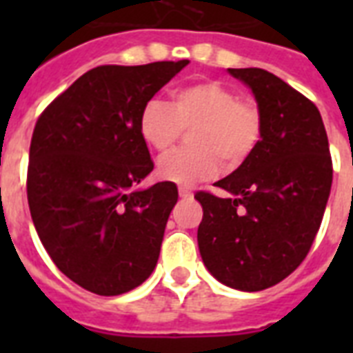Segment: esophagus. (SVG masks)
I'll list each match as a JSON object with an SVG mask.
<instances>
[{"label":"esophagus","instance_id":"esophagus-1","mask_svg":"<svg viewBox=\"0 0 353 353\" xmlns=\"http://www.w3.org/2000/svg\"><path fill=\"white\" fill-rule=\"evenodd\" d=\"M177 192H179V198H183V199L192 198V190H190V188H187V187H179V188H177Z\"/></svg>","mask_w":353,"mask_h":353}]
</instances>
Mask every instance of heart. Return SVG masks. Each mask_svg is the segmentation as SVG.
I'll return each mask as SVG.
<instances>
[{"mask_svg": "<svg viewBox=\"0 0 353 353\" xmlns=\"http://www.w3.org/2000/svg\"><path fill=\"white\" fill-rule=\"evenodd\" d=\"M172 106L150 99L139 112V135L155 152H166L190 132L192 148L176 150L157 163L165 181L192 187L209 181L220 170L245 163L263 133L262 108L254 99L220 80H199L172 91Z\"/></svg>", "mask_w": 353, "mask_h": 353, "instance_id": "heart-1", "label": "heart"}]
</instances>
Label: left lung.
Segmentation results:
<instances>
[{
  "label": "left lung",
  "instance_id": "obj_1",
  "mask_svg": "<svg viewBox=\"0 0 353 353\" xmlns=\"http://www.w3.org/2000/svg\"><path fill=\"white\" fill-rule=\"evenodd\" d=\"M262 108L263 133L251 157L216 187L199 190L198 245L221 284L262 291L290 276L312 249L328 203L334 166L317 106L265 69H229Z\"/></svg>",
  "mask_w": 353,
  "mask_h": 353
}]
</instances>
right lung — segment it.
I'll return each mask as SVG.
<instances>
[{"mask_svg": "<svg viewBox=\"0 0 353 353\" xmlns=\"http://www.w3.org/2000/svg\"><path fill=\"white\" fill-rule=\"evenodd\" d=\"M188 60L99 65L36 121L27 199L36 232L68 279L113 296L148 279L177 201L174 183L132 190L154 170L139 112Z\"/></svg>", "mask_w": 353, "mask_h": 353, "instance_id": "add662e5", "label": "right lung"}]
</instances>
